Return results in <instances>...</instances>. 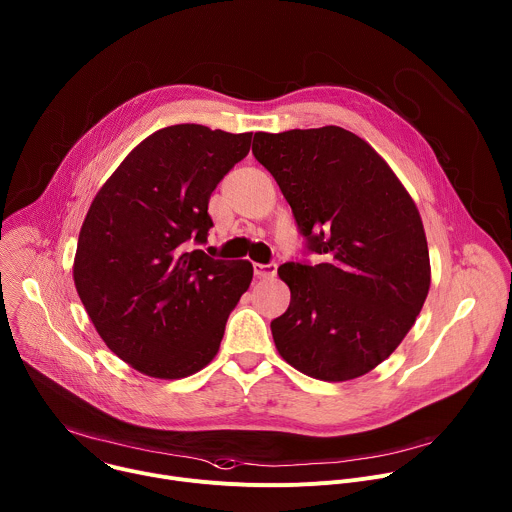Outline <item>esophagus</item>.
<instances>
[{
    "label": "esophagus",
    "instance_id": "34e87169",
    "mask_svg": "<svg viewBox=\"0 0 512 512\" xmlns=\"http://www.w3.org/2000/svg\"><path fill=\"white\" fill-rule=\"evenodd\" d=\"M253 273H255V277H259V279H273L275 273H277V265H273V263H267V265H263V263H253Z\"/></svg>",
    "mask_w": 512,
    "mask_h": 512
}]
</instances>
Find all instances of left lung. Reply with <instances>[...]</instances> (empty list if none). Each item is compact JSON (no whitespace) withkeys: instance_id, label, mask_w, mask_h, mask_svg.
<instances>
[{"instance_id":"obj_1","label":"left lung","mask_w":512,"mask_h":512,"mask_svg":"<svg viewBox=\"0 0 512 512\" xmlns=\"http://www.w3.org/2000/svg\"><path fill=\"white\" fill-rule=\"evenodd\" d=\"M255 158L287 199L319 265L285 263L287 311L271 321L279 356L323 382L380 366L412 329L430 289L418 207L358 134L321 126L255 132Z\"/></svg>"}]
</instances>
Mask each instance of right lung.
<instances>
[{
    "label": "right lung",
    "instance_id": "add662e5",
    "mask_svg": "<svg viewBox=\"0 0 512 512\" xmlns=\"http://www.w3.org/2000/svg\"><path fill=\"white\" fill-rule=\"evenodd\" d=\"M251 136L160 128L128 152L86 213L76 291L108 350L144 376L181 380L211 364L249 289V261H215L189 241H207L211 193Z\"/></svg>",
    "mask_w": 512,
    "mask_h": 512
}]
</instances>
